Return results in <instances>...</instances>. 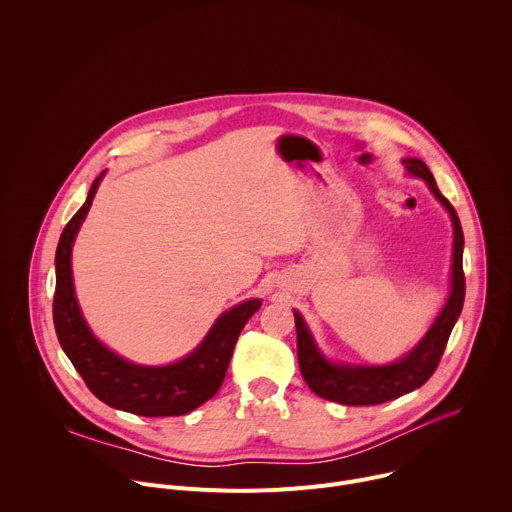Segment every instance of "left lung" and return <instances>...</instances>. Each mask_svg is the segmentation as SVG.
I'll return each instance as SVG.
<instances>
[{
	"label": "left lung",
	"instance_id": "left-lung-1",
	"mask_svg": "<svg viewBox=\"0 0 512 512\" xmlns=\"http://www.w3.org/2000/svg\"><path fill=\"white\" fill-rule=\"evenodd\" d=\"M403 166L409 176L419 178L427 184L429 192L446 208L452 218L454 247L450 296L440 314L435 316L429 330L423 334V338L407 354L389 364H352L330 360L320 350L304 316L294 310L298 332V362L302 377L318 397L340 405H379L419 389L433 375L437 364H440L454 324L462 314L466 283L462 271L464 233L460 218L450 200L437 190L433 174L419 158H405Z\"/></svg>",
	"mask_w": 512,
	"mask_h": 512
}]
</instances>
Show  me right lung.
<instances>
[{"mask_svg":"<svg viewBox=\"0 0 512 512\" xmlns=\"http://www.w3.org/2000/svg\"><path fill=\"white\" fill-rule=\"evenodd\" d=\"M105 172L93 182L85 204L70 218L56 247L52 310L56 336L72 367L79 371L93 395L109 407L141 417L186 415L221 389L237 338L263 302L253 298L223 312L192 352L160 367L131 362L105 346L89 328L72 281V245Z\"/></svg>","mask_w":512,"mask_h":512,"instance_id":"right-lung-1","label":"right lung"}]
</instances>
